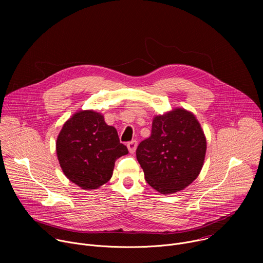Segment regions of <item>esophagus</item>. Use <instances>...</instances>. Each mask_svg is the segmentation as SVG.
<instances>
[{
	"label": "esophagus",
	"instance_id": "1",
	"mask_svg": "<svg viewBox=\"0 0 263 263\" xmlns=\"http://www.w3.org/2000/svg\"><path fill=\"white\" fill-rule=\"evenodd\" d=\"M127 146H128L129 152H130L131 154H133V153L136 151V147H137V141H136V140H132V141H130V142H128V143H127Z\"/></svg>",
	"mask_w": 263,
	"mask_h": 263
}]
</instances>
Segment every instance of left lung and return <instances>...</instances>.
<instances>
[{
    "label": "left lung",
    "instance_id": "left-lung-1",
    "mask_svg": "<svg viewBox=\"0 0 263 263\" xmlns=\"http://www.w3.org/2000/svg\"><path fill=\"white\" fill-rule=\"evenodd\" d=\"M206 136L193 112L175 108L155 116L152 133L136 149L148 185L162 195L183 191L200 175Z\"/></svg>",
    "mask_w": 263,
    "mask_h": 263
}]
</instances>
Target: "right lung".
I'll return each mask as SVG.
<instances>
[{
    "label": "right lung",
    "instance_id": "add662e5",
    "mask_svg": "<svg viewBox=\"0 0 263 263\" xmlns=\"http://www.w3.org/2000/svg\"><path fill=\"white\" fill-rule=\"evenodd\" d=\"M56 153L65 177L82 190H97L112 177L115 162L128 154L115 127L95 110H80L64 123Z\"/></svg>",
    "mask_w": 263,
    "mask_h": 263
}]
</instances>
